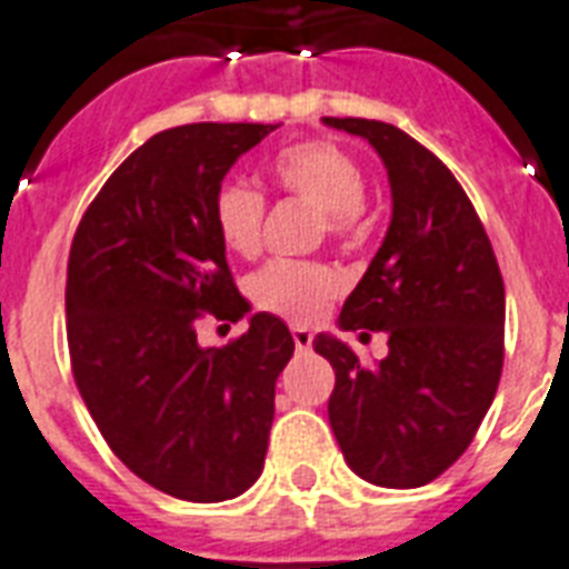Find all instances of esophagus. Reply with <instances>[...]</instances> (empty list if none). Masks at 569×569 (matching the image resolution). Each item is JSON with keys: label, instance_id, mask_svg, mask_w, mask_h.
I'll list each match as a JSON object with an SVG mask.
<instances>
[{"label": "esophagus", "instance_id": "1", "mask_svg": "<svg viewBox=\"0 0 569 569\" xmlns=\"http://www.w3.org/2000/svg\"><path fill=\"white\" fill-rule=\"evenodd\" d=\"M292 339L298 351H310L312 346V333L307 328H292Z\"/></svg>", "mask_w": 569, "mask_h": 569}]
</instances>
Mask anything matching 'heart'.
Returning <instances> with one entry per match:
<instances>
[{"label": "heart", "mask_w": 569, "mask_h": 569, "mask_svg": "<svg viewBox=\"0 0 569 569\" xmlns=\"http://www.w3.org/2000/svg\"><path fill=\"white\" fill-rule=\"evenodd\" d=\"M271 177L283 191L301 197L319 212L333 232L355 227L363 209L366 180L360 164L330 141H301L280 150L271 162ZM266 200L244 182H227L214 197V227L232 253L253 257L262 239ZM342 289L333 268L319 262L274 259L250 277V301L295 325H310L328 310Z\"/></svg>", "instance_id": "obj_1"}]
</instances>
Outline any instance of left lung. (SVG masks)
<instances>
[{"mask_svg": "<svg viewBox=\"0 0 569 569\" xmlns=\"http://www.w3.org/2000/svg\"><path fill=\"white\" fill-rule=\"evenodd\" d=\"M363 138L387 168L392 214L339 312V330L387 333V357L357 360L333 333L312 339L337 387L328 419L342 458L378 487H422L467 451L502 375L505 283L451 171L392 123L321 118Z\"/></svg>", "mask_w": 569, "mask_h": 569, "instance_id": "left-lung-1", "label": "left lung"}]
</instances>
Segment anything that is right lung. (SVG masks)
Listing matches in <instances>:
<instances>
[{"instance_id": "add662e5", "label": "right lung", "mask_w": 569, "mask_h": 569, "mask_svg": "<svg viewBox=\"0 0 569 569\" xmlns=\"http://www.w3.org/2000/svg\"><path fill=\"white\" fill-rule=\"evenodd\" d=\"M280 123H189L138 147L102 186L67 262L73 375L111 451L156 490L223 502L262 472L274 383L295 351L271 312L223 348L197 342L200 312L244 319L214 197Z\"/></svg>"}]
</instances>
